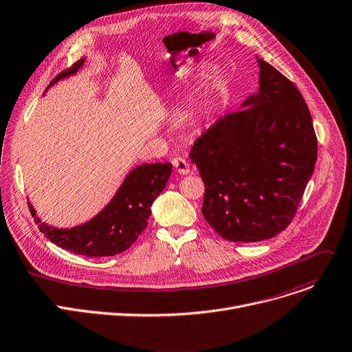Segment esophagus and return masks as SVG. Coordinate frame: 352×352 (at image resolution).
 <instances>
[{"label": "esophagus", "mask_w": 352, "mask_h": 352, "mask_svg": "<svg viewBox=\"0 0 352 352\" xmlns=\"http://www.w3.org/2000/svg\"><path fill=\"white\" fill-rule=\"evenodd\" d=\"M173 166L175 168V171L181 175H186L190 173V164L186 162V160H184L182 157H177L173 160Z\"/></svg>", "instance_id": "1"}]
</instances>
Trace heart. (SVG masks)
<instances>
[{"label":"heart","mask_w":352,"mask_h":352,"mask_svg":"<svg viewBox=\"0 0 352 352\" xmlns=\"http://www.w3.org/2000/svg\"><path fill=\"white\" fill-rule=\"evenodd\" d=\"M218 85V78H215V80H214V86H217Z\"/></svg>","instance_id":"b5f03b06"}]
</instances>
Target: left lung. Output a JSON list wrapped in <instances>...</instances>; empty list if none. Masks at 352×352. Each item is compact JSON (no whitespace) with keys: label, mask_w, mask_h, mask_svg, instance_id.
<instances>
[{"label":"left lung","mask_w":352,"mask_h":352,"mask_svg":"<svg viewBox=\"0 0 352 352\" xmlns=\"http://www.w3.org/2000/svg\"><path fill=\"white\" fill-rule=\"evenodd\" d=\"M259 89L209 127L190 158L205 184L202 215L230 242H261L296 215L317 161V137L301 93L257 58Z\"/></svg>","instance_id":"8db88e82"}]
</instances>
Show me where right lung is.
<instances>
[{
	"instance_id": "add662e5",
	"label": "right lung",
	"mask_w": 352,
	"mask_h": 352,
	"mask_svg": "<svg viewBox=\"0 0 352 352\" xmlns=\"http://www.w3.org/2000/svg\"><path fill=\"white\" fill-rule=\"evenodd\" d=\"M83 63L85 58L59 74L48 89L58 80L75 75ZM171 171V162L142 164L133 168L100 212L74 228H55L42 222L31 204L30 210L39 230L56 246L89 257L114 256L127 250L142 235L151 215V205L166 186Z\"/></svg>"
}]
</instances>
